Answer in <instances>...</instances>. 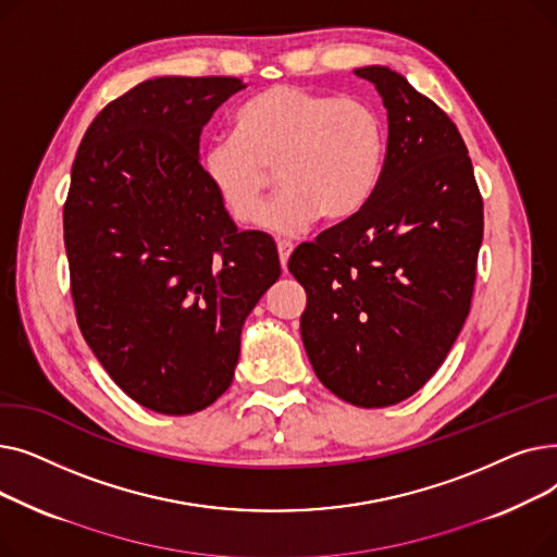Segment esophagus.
<instances>
[{
	"label": "esophagus",
	"mask_w": 557,
	"mask_h": 557,
	"mask_svg": "<svg viewBox=\"0 0 557 557\" xmlns=\"http://www.w3.org/2000/svg\"><path fill=\"white\" fill-rule=\"evenodd\" d=\"M277 252H280V263H282V269L286 271L288 257H290V252H294V244H290V242H277Z\"/></svg>",
	"instance_id": "obj_1"
}]
</instances>
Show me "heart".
Masks as SVG:
<instances>
[{
  "instance_id": "obj_1",
  "label": "heart",
  "mask_w": 557,
  "mask_h": 557,
  "mask_svg": "<svg viewBox=\"0 0 557 557\" xmlns=\"http://www.w3.org/2000/svg\"><path fill=\"white\" fill-rule=\"evenodd\" d=\"M386 124L357 97H334L302 85H273L234 114V135L198 153L202 181L234 223L259 221L275 168L285 189L261 218L277 234H294L318 214L355 216L382 183Z\"/></svg>"
}]
</instances>
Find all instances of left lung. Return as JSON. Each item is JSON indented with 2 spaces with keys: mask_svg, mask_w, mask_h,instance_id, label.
<instances>
[{
  "mask_svg": "<svg viewBox=\"0 0 557 557\" xmlns=\"http://www.w3.org/2000/svg\"><path fill=\"white\" fill-rule=\"evenodd\" d=\"M388 114L382 183L363 208L300 244V334L336 397L382 408L418 393L458 338L476 280L483 200L449 116L384 65L355 70Z\"/></svg>",
  "mask_w": 557,
  "mask_h": 557,
  "instance_id": "left-lung-1",
  "label": "left lung"
}]
</instances>
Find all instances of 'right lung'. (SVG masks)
<instances>
[{"mask_svg": "<svg viewBox=\"0 0 557 557\" xmlns=\"http://www.w3.org/2000/svg\"><path fill=\"white\" fill-rule=\"evenodd\" d=\"M232 76H158L85 131L63 210L78 327L131 399L164 416L232 384L242 327L280 280L269 234L239 232L198 169L202 126Z\"/></svg>", "mask_w": 557, "mask_h": 557, "instance_id": "1", "label": "right lung"}]
</instances>
